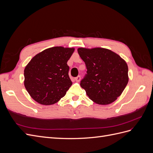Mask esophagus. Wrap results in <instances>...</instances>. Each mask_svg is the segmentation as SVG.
<instances>
[{"mask_svg":"<svg viewBox=\"0 0 153 153\" xmlns=\"http://www.w3.org/2000/svg\"><path fill=\"white\" fill-rule=\"evenodd\" d=\"M75 80H76V82H80V79H81V77H80V76H76L75 78Z\"/></svg>","mask_w":153,"mask_h":153,"instance_id":"esophagus-1","label":"esophagus"}]
</instances>
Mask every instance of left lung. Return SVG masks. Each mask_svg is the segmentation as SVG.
I'll list each match as a JSON object with an SVG mask.
<instances>
[{
    "instance_id": "8db88e82",
    "label": "left lung",
    "mask_w": 153,
    "mask_h": 153,
    "mask_svg": "<svg viewBox=\"0 0 153 153\" xmlns=\"http://www.w3.org/2000/svg\"><path fill=\"white\" fill-rule=\"evenodd\" d=\"M87 74L80 82L89 98L99 105L112 103L121 96L128 82V68L119 55L108 49L78 48Z\"/></svg>"
}]
</instances>
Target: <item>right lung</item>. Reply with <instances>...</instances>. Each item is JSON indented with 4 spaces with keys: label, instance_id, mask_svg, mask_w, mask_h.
Instances as JSON below:
<instances>
[{
    "label": "right lung",
    "instance_id": "1",
    "mask_svg": "<svg viewBox=\"0 0 153 153\" xmlns=\"http://www.w3.org/2000/svg\"><path fill=\"white\" fill-rule=\"evenodd\" d=\"M75 48L55 47L32 58L24 69V85L32 99L53 105L66 95L72 85L67 62Z\"/></svg>",
    "mask_w": 153,
    "mask_h": 153
}]
</instances>
